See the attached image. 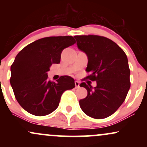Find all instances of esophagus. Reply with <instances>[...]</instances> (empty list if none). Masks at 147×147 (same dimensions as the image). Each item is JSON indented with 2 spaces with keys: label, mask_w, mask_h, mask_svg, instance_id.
<instances>
[{
  "label": "esophagus",
  "mask_w": 147,
  "mask_h": 147,
  "mask_svg": "<svg viewBox=\"0 0 147 147\" xmlns=\"http://www.w3.org/2000/svg\"><path fill=\"white\" fill-rule=\"evenodd\" d=\"M75 88H77L79 87V82H78V81H75Z\"/></svg>",
  "instance_id": "obj_1"
}]
</instances>
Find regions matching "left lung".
Here are the masks:
<instances>
[{"label":"left lung","instance_id":"1","mask_svg":"<svg viewBox=\"0 0 147 147\" xmlns=\"http://www.w3.org/2000/svg\"><path fill=\"white\" fill-rule=\"evenodd\" d=\"M79 50L88 57L86 71L90 75L80 84L87 90L79 100L89 117L104 119L113 114L125 100L130 88V70L125 52L109 38L97 35L74 36ZM95 80L92 87L90 81Z\"/></svg>","mask_w":147,"mask_h":147}]
</instances>
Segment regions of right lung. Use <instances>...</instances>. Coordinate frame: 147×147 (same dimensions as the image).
I'll return each instance as SVG.
<instances>
[{"label":"right lung","mask_w":147,"mask_h":147,"mask_svg":"<svg viewBox=\"0 0 147 147\" xmlns=\"http://www.w3.org/2000/svg\"><path fill=\"white\" fill-rule=\"evenodd\" d=\"M75 43L71 36L45 37L25 47L11 65L10 84L18 104L27 112L44 116L57 109L64 91L75 88V80L61 76L48 79L52 64L59 63L61 52Z\"/></svg>","instance_id":"add662e5"}]
</instances>
